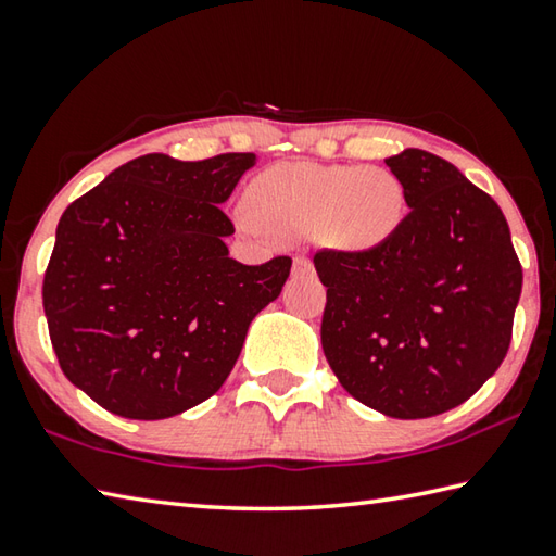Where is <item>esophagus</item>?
I'll return each instance as SVG.
<instances>
[{
  "instance_id": "esophagus-1",
  "label": "esophagus",
  "mask_w": 556,
  "mask_h": 556,
  "mask_svg": "<svg viewBox=\"0 0 556 556\" xmlns=\"http://www.w3.org/2000/svg\"><path fill=\"white\" fill-rule=\"evenodd\" d=\"M293 270L295 273H313V261H309L307 256H295Z\"/></svg>"
}]
</instances>
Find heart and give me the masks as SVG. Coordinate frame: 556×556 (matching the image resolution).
<instances>
[{
  "label": "heart",
  "instance_id": "heart-1",
  "mask_svg": "<svg viewBox=\"0 0 556 556\" xmlns=\"http://www.w3.org/2000/svg\"><path fill=\"white\" fill-rule=\"evenodd\" d=\"M247 231L266 227L280 239L319 237L329 247H381L405 217V188L386 168L283 163L261 173L249 188Z\"/></svg>",
  "mask_w": 556,
  "mask_h": 556
}]
</instances>
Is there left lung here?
<instances>
[{
	"instance_id": "obj_1",
	"label": "left lung",
	"mask_w": 556,
	"mask_h": 556,
	"mask_svg": "<svg viewBox=\"0 0 556 556\" xmlns=\"http://www.w3.org/2000/svg\"><path fill=\"white\" fill-rule=\"evenodd\" d=\"M386 165L410 207L393 237L315 251L323 349L358 403L420 420L469 401L498 371L522 266L498 204L450 161L405 149Z\"/></svg>"
}]
</instances>
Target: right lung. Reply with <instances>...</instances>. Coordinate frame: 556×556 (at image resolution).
Instances as JSON below:
<instances>
[{"label":"right lung","mask_w":556,"mask_h":556,"mask_svg":"<svg viewBox=\"0 0 556 556\" xmlns=\"http://www.w3.org/2000/svg\"><path fill=\"white\" fill-rule=\"evenodd\" d=\"M256 153H149L63 212L43 313L67 381L129 420H163L227 381L251 319L280 295L290 256L229 258L219 204Z\"/></svg>","instance_id":"obj_1"}]
</instances>
